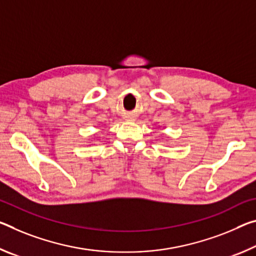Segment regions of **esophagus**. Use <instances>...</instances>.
I'll use <instances>...</instances> for the list:
<instances>
[{"mask_svg": "<svg viewBox=\"0 0 256 256\" xmlns=\"http://www.w3.org/2000/svg\"><path fill=\"white\" fill-rule=\"evenodd\" d=\"M131 120V118H130V120Z\"/></svg>", "mask_w": 256, "mask_h": 256, "instance_id": "1", "label": "esophagus"}]
</instances>
